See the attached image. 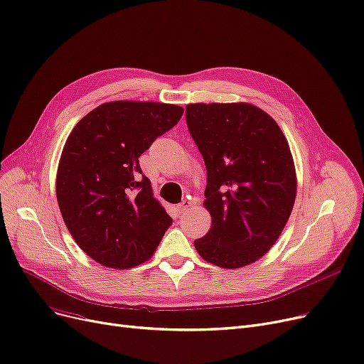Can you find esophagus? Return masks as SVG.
Here are the masks:
<instances>
[{"label": "esophagus", "mask_w": 364, "mask_h": 364, "mask_svg": "<svg viewBox=\"0 0 364 364\" xmlns=\"http://www.w3.org/2000/svg\"><path fill=\"white\" fill-rule=\"evenodd\" d=\"M191 205H192L191 200H183L181 203L177 205V211H178L180 214H184L188 208H191Z\"/></svg>", "instance_id": "34e87169"}]
</instances>
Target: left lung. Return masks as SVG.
I'll use <instances>...</instances> for the list:
<instances>
[{"mask_svg":"<svg viewBox=\"0 0 364 364\" xmlns=\"http://www.w3.org/2000/svg\"><path fill=\"white\" fill-rule=\"evenodd\" d=\"M186 123L205 168V202L213 217L195 241L199 256L236 269L277 242L296 199V172L286 136L256 105L188 104Z\"/></svg>","mask_w":364,"mask_h":364,"instance_id":"obj_1","label":"left lung"}]
</instances>
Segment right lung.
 I'll return each mask as SVG.
<instances>
[{"mask_svg": "<svg viewBox=\"0 0 364 364\" xmlns=\"http://www.w3.org/2000/svg\"><path fill=\"white\" fill-rule=\"evenodd\" d=\"M184 109L162 102H105L71 131L58 168L65 225L89 257L128 269L149 260L172 223L153 198L138 157Z\"/></svg>", "mask_w": 364, "mask_h": 364, "instance_id": "right-lung-1", "label": "right lung"}]
</instances>
